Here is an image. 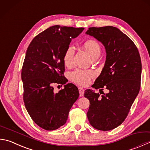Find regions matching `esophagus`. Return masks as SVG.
<instances>
[{
	"mask_svg": "<svg viewBox=\"0 0 150 150\" xmlns=\"http://www.w3.org/2000/svg\"><path fill=\"white\" fill-rule=\"evenodd\" d=\"M79 96H83L84 95V91L83 88H81V87H79Z\"/></svg>",
	"mask_w": 150,
	"mask_h": 150,
	"instance_id": "1",
	"label": "esophagus"
}]
</instances>
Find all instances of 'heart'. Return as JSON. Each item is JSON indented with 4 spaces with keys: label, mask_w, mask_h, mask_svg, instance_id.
Segmentation results:
<instances>
[{
    "label": "heart",
    "mask_w": 150,
    "mask_h": 150,
    "mask_svg": "<svg viewBox=\"0 0 150 150\" xmlns=\"http://www.w3.org/2000/svg\"><path fill=\"white\" fill-rule=\"evenodd\" d=\"M83 47L88 52L92 58L98 56L101 52V48L98 42L94 40H88L83 44ZM74 56V49L72 47H68L65 50L63 56L64 63L67 66H70L73 63ZM94 72L92 70H83L77 69L70 73V79L73 82L81 86L88 84L91 79L94 77Z\"/></svg>",
    "instance_id": "1"
}]
</instances>
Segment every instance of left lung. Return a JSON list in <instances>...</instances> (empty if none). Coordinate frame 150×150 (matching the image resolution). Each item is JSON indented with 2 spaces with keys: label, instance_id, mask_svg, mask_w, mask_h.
Masks as SVG:
<instances>
[{
  "label": "left lung",
  "instance_id": "left-lung-1",
  "mask_svg": "<svg viewBox=\"0 0 150 150\" xmlns=\"http://www.w3.org/2000/svg\"><path fill=\"white\" fill-rule=\"evenodd\" d=\"M86 33L101 42L106 52L104 67L92 86L109 90L102 96L90 89L84 91L90 101L87 117L94 129L107 131L125 121L138 94L141 59L132 40L115 27L89 28Z\"/></svg>",
  "mask_w": 150,
  "mask_h": 150
}]
</instances>
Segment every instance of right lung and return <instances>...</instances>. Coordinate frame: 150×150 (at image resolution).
Returning <instances> with one entry per match:
<instances>
[{"label": "right lung", "mask_w": 150, "mask_h": 150, "mask_svg": "<svg viewBox=\"0 0 150 150\" xmlns=\"http://www.w3.org/2000/svg\"><path fill=\"white\" fill-rule=\"evenodd\" d=\"M83 30L52 26L37 35L27 50L21 69L23 101L33 121L43 129L54 130L63 126L79 96L77 86L66 84L63 56L71 39ZM54 83L65 84L64 88L55 94Z\"/></svg>", "instance_id": "1"}]
</instances>
